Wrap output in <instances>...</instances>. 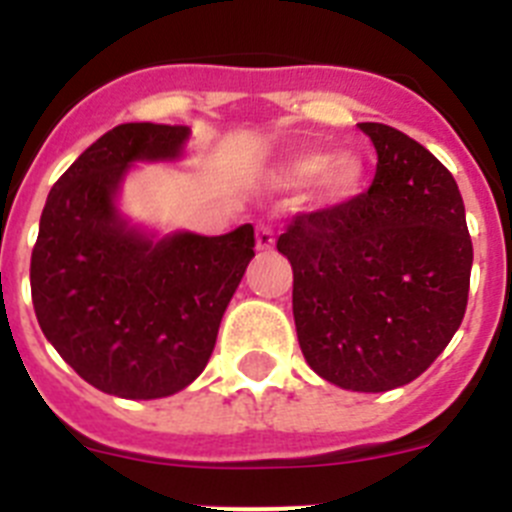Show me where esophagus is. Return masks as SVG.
<instances>
[{
  "label": "esophagus",
  "instance_id": "esophagus-1",
  "mask_svg": "<svg viewBox=\"0 0 512 512\" xmlns=\"http://www.w3.org/2000/svg\"><path fill=\"white\" fill-rule=\"evenodd\" d=\"M274 241H277V238H274V230H271L269 225L261 223L259 228H256V248H259V251H271V248H274Z\"/></svg>",
  "mask_w": 512,
  "mask_h": 512
}]
</instances>
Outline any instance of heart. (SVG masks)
<instances>
[{"label": "heart", "instance_id": "obj_1", "mask_svg": "<svg viewBox=\"0 0 512 512\" xmlns=\"http://www.w3.org/2000/svg\"><path fill=\"white\" fill-rule=\"evenodd\" d=\"M274 179L282 187H302L315 179V194L323 205H343L354 200L364 187V164L354 153L328 156V153L310 151L284 161Z\"/></svg>", "mask_w": 512, "mask_h": 512}]
</instances>
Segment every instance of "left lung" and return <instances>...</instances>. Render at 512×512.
<instances>
[{"mask_svg": "<svg viewBox=\"0 0 512 512\" xmlns=\"http://www.w3.org/2000/svg\"><path fill=\"white\" fill-rule=\"evenodd\" d=\"M377 148L372 187L292 217L277 248L292 264L297 341L343 390L413 382L464 320L472 238L459 187L418 140L359 122Z\"/></svg>", "mask_w": 512, "mask_h": 512, "instance_id": "left-lung-1", "label": "left lung"}]
</instances>
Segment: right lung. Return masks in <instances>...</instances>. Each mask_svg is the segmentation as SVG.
Segmentation results:
<instances>
[{
	"label": "right lung",
	"mask_w": 512,
	"mask_h": 512,
	"mask_svg": "<svg viewBox=\"0 0 512 512\" xmlns=\"http://www.w3.org/2000/svg\"><path fill=\"white\" fill-rule=\"evenodd\" d=\"M184 125L125 122L53 184L30 259L40 330L97 390L156 400L184 390L212 356L230 297L253 259V225L153 238L117 212L135 161H171Z\"/></svg>",
	"instance_id": "right-lung-1"
}]
</instances>
